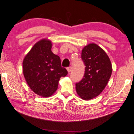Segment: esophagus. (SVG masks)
<instances>
[{"label": "esophagus", "instance_id": "obj_1", "mask_svg": "<svg viewBox=\"0 0 134 134\" xmlns=\"http://www.w3.org/2000/svg\"><path fill=\"white\" fill-rule=\"evenodd\" d=\"M67 70L68 72H70V71H71V70H72V67H68V68H67Z\"/></svg>", "mask_w": 134, "mask_h": 134}]
</instances>
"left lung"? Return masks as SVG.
I'll return each mask as SVG.
<instances>
[{"mask_svg":"<svg viewBox=\"0 0 134 134\" xmlns=\"http://www.w3.org/2000/svg\"><path fill=\"white\" fill-rule=\"evenodd\" d=\"M81 58L86 66L85 73L82 80L76 84V90L81 98L89 100L105 88L112 75V64L104 50L94 43L84 47Z\"/></svg>","mask_w":134,"mask_h":134,"instance_id":"1","label":"left lung"}]
</instances>
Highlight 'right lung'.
Returning a JSON list of instances; mask_svg holds the SVG:
<instances>
[{"label":"right lung","mask_w":134,"mask_h":134,"mask_svg":"<svg viewBox=\"0 0 134 134\" xmlns=\"http://www.w3.org/2000/svg\"><path fill=\"white\" fill-rule=\"evenodd\" d=\"M52 41L42 39L34 45L22 63L24 78L29 87L43 97L52 96L57 90L61 77L67 75L61 59L52 52Z\"/></svg>","instance_id":"1"}]
</instances>
